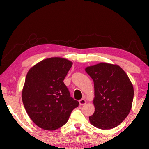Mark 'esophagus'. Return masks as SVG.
Instances as JSON below:
<instances>
[{"label":"esophagus","instance_id":"34e87169","mask_svg":"<svg viewBox=\"0 0 149 149\" xmlns=\"http://www.w3.org/2000/svg\"><path fill=\"white\" fill-rule=\"evenodd\" d=\"M86 100H85V99H81V100H79V104L80 105H84V104H86Z\"/></svg>","mask_w":149,"mask_h":149}]
</instances>
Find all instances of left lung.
<instances>
[{
  "label": "left lung",
  "instance_id": "obj_1",
  "mask_svg": "<svg viewBox=\"0 0 149 149\" xmlns=\"http://www.w3.org/2000/svg\"><path fill=\"white\" fill-rule=\"evenodd\" d=\"M85 71L94 83L95 112L89 121L102 130L117 127L132 108L134 88L129 77L118 65L104 62L87 67Z\"/></svg>",
  "mask_w": 149,
  "mask_h": 149
}]
</instances>
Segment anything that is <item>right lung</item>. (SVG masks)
I'll return each instance as SVG.
<instances>
[{
	"label": "right lung",
	"mask_w": 149,
	"mask_h": 149,
	"mask_svg": "<svg viewBox=\"0 0 149 149\" xmlns=\"http://www.w3.org/2000/svg\"><path fill=\"white\" fill-rule=\"evenodd\" d=\"M72 65L66 59L51 58L34 65L27 73L22 101L30 119L42 129L61 127L79 106L64 83Z\"/></svg>",
	"instance_id": "1"
}]
</instances>
